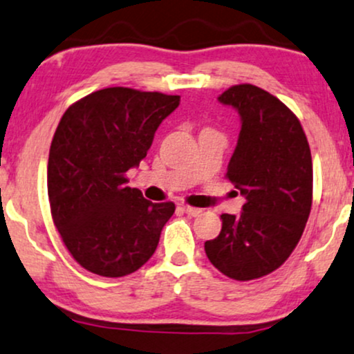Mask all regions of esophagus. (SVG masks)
Segmentation results:
<instances>
[{
	"label": "esophagus",
	"instance_id": "34e87169",
	"mask_svg": "<svg viewBox=\"0 0 354 354\" xmlns=\"http://www.w3.org/2000/svg\"><path fill=\"white\" fill-rule=\"evenodd\" d=\"M180 209L185 212V214H188V216H198V214H201V209H198V207H191V206H185V204H183V206H180Z\"/></svg>",
	"mask_w": 354,
	"mask_h": 354
}]
</instances>
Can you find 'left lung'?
<instances>
[{"label":"left lung","instance_id":"1","mask_svg":"<svg viewBox=\"0 0 354 354\" xmlns=\"http://www.w3.org/2000/svg\"><path fill=\"white\" fill-rule=\"evenodd\" d=\"M218 100L241 117L225 178L245 203L239 216H221L223 229L204 250L224 275L252 280L279 269L299 244L312 209V153L299 118L272 93L241 84Z\"/></svg>","mask_w":354,"mask_h":354}]
</instances>
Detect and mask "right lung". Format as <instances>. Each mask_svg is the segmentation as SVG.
Listing matches in <instances>:
<instances>
[{
    "mask_svg": "<svg viewBox=\"0 0 354 354\" xmlns=\"http://www.w3.org/2000/svg\"><path fill=\"white\" fill-rule=\"evenodd\" d=\"M180 95L109 87L62 115L49 150L50 214L72 257L102 277L138 270L155 254L173 203L127 186Z\"/></svg>",
    "mask_w": 354,
    "mask_h": 354,
    "instance_id": "add662e5",
    "label": "right lung"
}]
</instances>
